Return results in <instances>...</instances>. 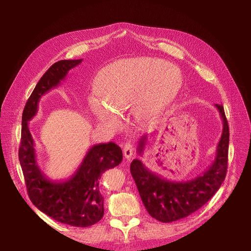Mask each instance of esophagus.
Listing matches in <instances>:
<instances>
[{"label":"esophagus","mask_w":251,"mask_h":251,"mask_svg":"<svg viewBox=\"0 0 251 251\" xmlns=\"http://www.w3.org/2000/svg\"><path fill=\"white\" fill-rule=\"evenodd\" d=\"M123 152H124V156L126 157V159H130V157L132 156V154H133V146H132V143L126 142L124 144Z\"/></svg>","instance_id":"34e87169"}]
</instances>
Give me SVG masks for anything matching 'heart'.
Wrapping results in <instances>:
<instances>
[{"label":"heart","instance_id":"heart-1","mask_svg":"<svg viewBox=\"0 0 251 251\" xmlns=\"http://www.w3.org/2000/svg\"><path fill=\"white\" fill-rule=\"evenodd\" d=\"M183 85L180 70L166 61L138 57L119 60L102 68L95 82L102 100L90 98L98 120L114 125L116 111L133 108L135 118L147 120L162 114L178 98Z\"/></svg>","mask_w":251,"mask_h":251}]
</instances>
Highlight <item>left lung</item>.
I'll return each mask as SVG.
<instances>
[{"instance_id": "8db88e82", "label": "left lung", "mask_w": 251, "mask_h": 251, "mask_svg": "<svg viewBox=\"0 0 251 251\" xmlns=\"http://www.w3.org/2000/svg\"><path fill=\"white\" fill-rule=\"evenodd\" d=\"M223 120V132L216 157L204 172L185 182L170 181L156 174L135 159L131 163L132 175L141 201L148 213L155 220L171 223L186 218L205 204L225 180L228 167L229 126L222 104H215ZM148 135L140 138L137 152L142 155Z\"/></svg>"}]
</instances>
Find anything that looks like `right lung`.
<instances>
[{
	"label": "right lung",
	"mask_w": 251,
	"mask_h": 251,
	"mask_svg": "<svg viewBox=\"0 0 251 251\" xmlns=\"http://www.w3.org/2000/svg\"><path fill=\"white\" fill-rule=\"evenodd\" d=\"M82 62L62 60L52 64L39 79L26 101L22 114L19 162L31 202L54 220L73 227H89L103 216V197L99 184L101 174L122 162L120 147L114 142L100 143L90 148L71 178L51 181L39 169L36 162L34 140L28 122L38 111L42 97L57 87L68 72Z\"/></svg>",
	"instance_id": "1"
}]
</instances>
